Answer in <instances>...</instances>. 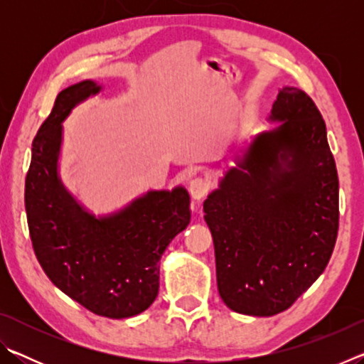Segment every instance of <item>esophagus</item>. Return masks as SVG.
<instances>
[{
  "mask_svg": "<svg viewBox=\"0 0 364 364\" xmlns=\"http://www.w3.org/2000/svg\"><path fill=\"white\" fill-rule=\"evenodd\" d=\"M208 189H210V183L202 176H196L194 180H191L189 183V193L194 199H202V197L208 193Z\"/></svg>",
  "mask_w": 364,
  "mask_h": 364,
  "instance_id": "esophagus-1",
  "label": "esophagus"
}]
</instances>
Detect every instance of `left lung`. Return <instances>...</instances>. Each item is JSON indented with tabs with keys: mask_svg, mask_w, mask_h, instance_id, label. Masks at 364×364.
<instances>
[{
	"mask_svg": "<svg viewBox=\"0 0 364 364\" xmlns=\"http://www.w3.org/2000/svg\"><path fill=\"white\" fill-rule=\"evenodd\" d=\"M269 119L282 123L204 202L220 297L252 316L292 306L328 267L338 231V176L316 104L287 86Z\"/></svg>",
	"mask_w": 364,
	"mask_h": 364,
	"instance_id": "obj_1",
	"label": "left lung"
}]
</instances>
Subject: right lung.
<instances>
[{
    "mask_svg": "<svg viewBox=\"0 0 364 364\" xmlns=\"http://www.w3.org/2000/svg\"><path fill=\"white\" fill-rule=\"evenodd\" d=\"M100 90L85 80L58 95L32 143L26 210L33 252L53 284L95 315L120 319L156 300L159 260L189 225V194L151 191L112 217L95 218L67 193L58 178L60 123Z\"/></svg>",
    "mask_w": 364,
    "mask_h": 364,
    "instance_id": "add662e5",
    "label": "right lung"
}]
</instances>
